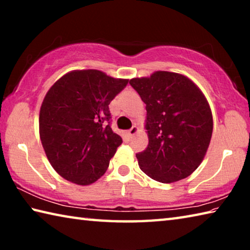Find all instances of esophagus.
Wrapping results in <instances>:
<instances>
[{
    "instance_id": "34e87169",
    "label": "esophagus",
    "mask_w": 250,
    "mask_h": 250,
    "mask_svg": "<svg viewBox=\"0 0 250 250\" xmlns=\"http://www.w3.org/2000/svg\"><path fill=\"white\" fill-rule=\"evenodd\" d=\"M137 132H138V126H135V125H133L132 128L128 130V134L130 135V137H132V135H134Z\"/></svg>"
}]
</instances>
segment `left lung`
Listing matches in <instances>:
<instances>
[{"instance_id": "8db88e82", "label": "left lung", "mask_w": 250, "mask_h": 250, "mask_svg": "<svg viewBox=\"0 0 250 250\" xmlns=\"http://www.w3.org/2000/svg\"><path fill=\"white\" fill-rule=\"evenodd\" d=\"M146 104L149 145L137 153L139 167L161 183L183 180L196 170L213 133V117L192 80L170 71L130 80Z\"/></svg>"}]
</instances>
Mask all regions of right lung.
Wrapping results in <instances>:
<instances>
[{
	"instance_id": "1",
	"label": "right lung",
	"mask_w": 250,
	"mask_h": 250,
	"mask_svg": "<svg viewBox=\"0 0 250 250\" xmlns=\"http://www.w3.org/2000/svg\"><path fill=\"white\" fill-rule=\"evenodd\" d=\"M128 79L100 70H74L46 94L40 112V137L54 170L67 181L89 185L104 174L122 143L110 126L109 104Z\"/></svg>"
}]
</instances>
